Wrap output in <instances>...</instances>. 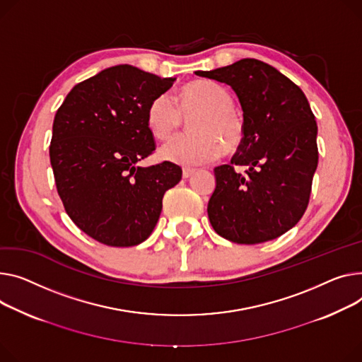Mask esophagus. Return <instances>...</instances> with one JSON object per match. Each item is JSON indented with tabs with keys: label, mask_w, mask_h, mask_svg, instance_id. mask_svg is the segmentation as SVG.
I'll use <instances>...</instances> for the list:
<instances>
[{
	"label": "esophagus",
	"mask_w": 362,
	"mask_h": 362,
	"mask_svg": "<svg viewBox=\"0 0 362 362\" xmlns=\"http://www.w3.org/2000/svg\"><path fill=\"white\" fill-rule=\"evenodd\" d=\"M194 172H195V168H190V167H185V168H183V177H185V179H187L189 176H192V175H194Z\"/></svg>",
	"instance_id": "34e87169"
}]
</instances>
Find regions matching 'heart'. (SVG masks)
Returning <instances> with one entry per match:
<instances>
[{"label": "heart", "instance_id": "1", "mask_svg": "<svg viewBox=\"0 0 362 362\" xmlns=\"http://www.w3.org/2000/svg\"><path fill=\"white\" fill-rule=\"evenodd\" d=\"M231 94L220 84L195 80L177 93V103L168 94H160L150 103L147 120L151 132L167 139L189 119L190 134L172 138L161 147V157L182 165L204 164L223 151L230 154L242 146L246 135L245 120L233 109Z\"/></svg>", "mask_w": 362, "mask_h": 362}]
</instances>
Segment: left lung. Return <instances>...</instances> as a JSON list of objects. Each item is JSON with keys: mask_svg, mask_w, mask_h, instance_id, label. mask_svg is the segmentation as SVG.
<instances>
[{"mask_svg": "<svg viewBox=\"0 0 362 362\" xmlns=\"http://www.w3.org/2000/svg\"><path fill=\"white\" fill-rule=\"evenodd\" d=\"M197 76L230 86L243 109L246 135L231 163L214 168L208 202L212 228L238 245L291 230L304 215L317 168V124L301 88L274 66L240 59ZM243 165V174L235 167Z\"/></svg>", "mask_w": 362, "mask_h": 362, "instance_id": "obj_1", "label": "left lung"}]
</instances>
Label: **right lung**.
<instances>
[{
    "instance_id": "add662e5",
    "label": "right lung",
    "mask_w": 362,
    "mask_h": 362,
    "mask_svg": "<svg viewBox=\"0 0 362 362\" xmlns=\"http://www.w3.org/2000/svg\"><path fill=\"white\" fill-rule=\"evenodd\" d=\"M173 83L132 65L110 66L72 88L55 115L49 157L58 195L99 243L131 247L147 240L165 190L182 179L170 161L136 165L156 151L150 103Z\"/></svg>"
}]
</instances>
